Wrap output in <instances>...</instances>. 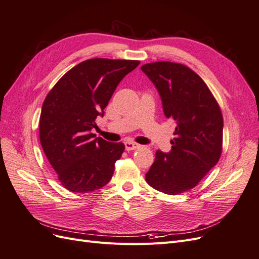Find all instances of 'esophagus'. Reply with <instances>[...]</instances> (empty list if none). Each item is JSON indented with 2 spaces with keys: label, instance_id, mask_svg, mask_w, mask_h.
I'll list each match as a JSON object with an SVG mask.
<instances>
[{
  "label": "esophagus",
  "instance_id": "34e87169",
  "mask_svg": "<svg viewBox=\"0 0 259 259\" xmlns=\"http://www.w3.org/2000/svg\"><path fill=\"white\" fill-rule=\"evenodd\" d=\"M139 147H140V145H138L136 143H133V142H126V143H125V149H126L127 151L135 150V149H138Z\"/></svg>",
  "mask_w": 259,
  "mask_h": 259
}]
</instances>
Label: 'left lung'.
<instances>
[{
	"mask_svg": "<svg viewBox=\"0 0 259 259\" xmlns=\"http://www.w3.org/2000/svg\"><path fill=\"white\" fill-rule=\"evenodd\" d=\"M140 69L158 89L164 114L177 124L170 152H155L147 183L170 195L191 190L221 159V107L205 82L189 67L156 61Z\"/></svg>",
	"mask_w": 259,
	"mask_h": 259,
	"instance_id": "8db88e82",
	"label": "left lung"
}]
</instances>
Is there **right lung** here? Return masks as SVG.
<instances>
[{
	"label": "right lung",
	"instance_id": "right-lung-1",
	"mask_svg": "<svg viewBox=\"0 0 259 259\" xmlns=\"http://www.w3.org/2000/svg\"><path fill=\"white\" fill-rule=\"evenodd\" d=\"M139 60L92 58L70 69L45 97L40 115L43 151L67 190L83 193L106 186L125 146L91 133L117 84Z\"/></svg>",
	"mask_w": 259,
	"mask_h": 259
}]
</instances>
